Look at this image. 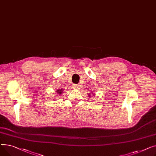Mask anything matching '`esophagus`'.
Instances as JSON below:
<instances>
[{"label":"esophagus","mask_w":156,"mask_h":156,"mask_svg":"<svg viewBox=\"0 0 156 156\" xmlns=\"http://www.w3.org/2000/svg\"><path fill=\"white\" fill-rule=\"evenodd\" d=\"M72 87H74V89H78L79 86H78L77 84H73V85H72Z\"/></svg>","instance_id":"esophagus-1"}]
</instances>
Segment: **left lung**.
<instances>
[{
  "label": "left lung",
  "instance_id": "1",
  "mask_svg": "<svg viewBox=\"0 0 156 156\" xmlns=\"http://www.w3.org/2000/svg\"><path fill=\"white\" fill-rule=\"evenodd\" d=\"M89 96H90V94H89Z\"/></svg>",
  "mask_w": 156,
  "mask_h": 156
}]
</instances>
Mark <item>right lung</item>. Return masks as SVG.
Segmentation results:
<instances>
[{"mask_svg":"<svg viewBox=\"0 0 156 156\" xmlns=\"http://www.w3.org/2000/svg\"><path fill=\"white\" fill-rule=\"evenodd\" d=\"M56 92H57V93H58L59 95H60V94H62V93H63V89H57V90H56Z\"/></svg>","mask_w":156,"mask_h":156,"instance_id":"add662e5","label":"right lung"}]
</instances>
